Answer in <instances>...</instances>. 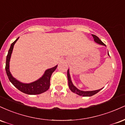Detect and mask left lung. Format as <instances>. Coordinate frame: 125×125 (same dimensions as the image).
I'll use <instances>...</instances> for the list:
<instances>
[{
  "instance_id": "left-lung-1",
  "label": "left lung",
  "mask_w": 125,
  "mask_h": 125,
  "mask_svg": "<svg viewBox=\"0 0 125 125\" xmlns=\"http://www.w3.org/2000/svg\"><path fill=\"white\" fill-rule=\"evenodd\" d=\"M92 35L93 38H94V41L96 43L100 44V45H103V46H106V44H104L102 42L100 41L98 37L96 36V35ZM107 54L109 56V53H107ZM67 79H68L69 87L70 90H71L72 92H73V93H74V94H78V95H79V96H92L96 94L97 92H99L100 90H102L103 89V88H102V89H99V90H92V91H83V90H79V89H77L73 84L72 82L71 75H70V73H69V69L67 70Z\"/></svg>"
}]
</instances>
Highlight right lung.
Here are the masks:
<instances>
[{
	"label": "right lung",
	"instance_id": "obj_1",
	"mask_svg": "<svg viewBox=\"0 0 125 125\" xmlns=\"http://www.w3.org/2000/svg\"><path fill=\"white\" fill-rule=\"evenodd\" d=\"M19 38H17L16 41H14L11 44L10 48L9 50L8 55L6 56L5 69L9 79L18 90H19L20 91L24 93V94H42L44 92L47 91L49 88L50 80H51L52 74L56 69L58 65L46 70L42 76L36 81L33 82L29 83H22L19 81L18 80H17L13 76L10 72L9 69L10 60L14 45L19 39Z\"/></svg>",
	"mask_w": 125,
	"mask_h": 125
}]
</instances>
